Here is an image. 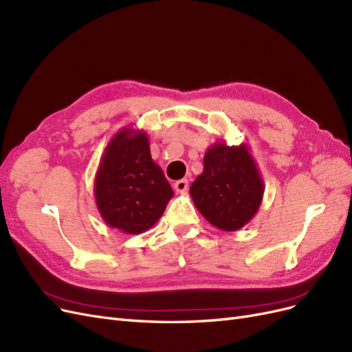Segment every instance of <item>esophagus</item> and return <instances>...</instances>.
<instances>
[{"label":"esophagus","mask_w":352,"mask_h":352,"mask_svg":"<svg viewBox=\"0 0 352 352\" xmlns=\"http://www.w3.org/2000/svg\"><path fill=\"white\" fill-rule=\"evenodd\" d=\"M188 188V182L187 179H178V182L174 183V190L178 193H184Z\"/></svg>","instance_id":"34e87169"}]
</instances>
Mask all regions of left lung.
<instances>
[{"label":"left lung","mask_w":352,"mask_h":352,"mask_svg":"<svg viewBox=\"0 0 352 352\" xmlns=\"http://www.w3.org/2000/svg\"><path fill=\"white\" fill-rule=\"evenodd\" d=\"M195 206L209 224L236 232L255 217L263 202L264 182L249 146H227L224 140L204 156V170L190 186Z\"/></svg>","instance_id":"8db88e82"}]
</instances>
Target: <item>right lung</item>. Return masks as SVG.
Wrapping results in <instances>:
<instances>
[{
  "instance_id": "obj_1",
  "label": "right lung",
  "mask_w": 352,
  "mask_h": 352,
  "mask_svg": "<svg viewBox=\"0 0 352 352\" xmlns=\"http://www.w3.org/2000/svg\"><path fill=\"white\" fill-rule=\"evenodd\" d=\"M96 205L104 223L125 234L153 227L174 196L150 155L143 129L124 126L107 143L94 179Z\"/></svg>"
}]
</instances>
